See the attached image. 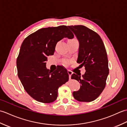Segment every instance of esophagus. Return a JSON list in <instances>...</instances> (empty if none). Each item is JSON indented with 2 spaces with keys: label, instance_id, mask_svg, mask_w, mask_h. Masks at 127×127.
Returning a JSON list of instances; mask_svg holds the SVG:
<instances>
[{
  "label": "esophagus",
  "instance_id": "esophagus-1",
  "mask_svg": "<svg viewBox=\"0 0 127 127\" xmlns=\"http://www.w3.org/2000/svg\"><path fill=\"white\" fill-rule=\"evenodd\" d=\"M68 73L69 76V79H71V75H72V74H73V72H72L71 71L68 70Z\"/></svg>",
  "mask_w": 127,
  "mask_h": 127
}]
</instances>
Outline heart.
<instances>
[{
  "mask_svg": "<svg viewBox=\"0 0 127 127\" xmlns=\"http://www.w3.org/2000/svg\"><path fill=\"white\" fill-rule=\"evenodd\" d=\"M69 41H77V40L76 39H70V40H69ZM64 62H65V64L68 63V61H65Z\"/></svg>",
  "mask_w": 127,
  "mask_h": 127,
  "instance_id": "b5f03b06",
  "label": "heart"
}]
</instances>
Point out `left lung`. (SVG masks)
I'll use <instances>...</instances> for the list:
<instances>
[{
  "mask_svg": "<svg viewBox=\"0 0 127 127\" xmlns=\"http://www.w3.org/2000/svg\"><path fill=\"white\" fill-rule=\"evenodd\" d=\"M79 41L77 63L85 67L86 72L73 74L71 79L80 82V90L72 93L79 101L91 102L100 95L106 86L109 73L108 59L105 46L100 36L96 32L82 25L70 26Z\"/></svg>",
  "mask_w": 127,
  "mask_h": 127,
  "instance_id": "left-lung-1",
  "label": "left lung"
}]
</instances>
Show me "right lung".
Returning a JSON list of instances; mask_svg holds the SVG:
<instances>
[{
	"label": "right lung",
	"instance_id": "obj_1",
	"mask_svg": "<svg viewBox=\"0 0 127 127\" xmlns=\"http://www.w3.org/2000/svg\"><path fill=\"white\" fill-rule=\"evenodd\" d=\"M74 35L66 26L39 29L23 40L17 58L18 76L29 95L36 101L50 103L58 96V89L69 80L66 69L59 66L51 71L46 67L47 56L64 37Z\"/></svg>",
	"mask_w": 127,
	"mask_h": 127
}]
</instances>
